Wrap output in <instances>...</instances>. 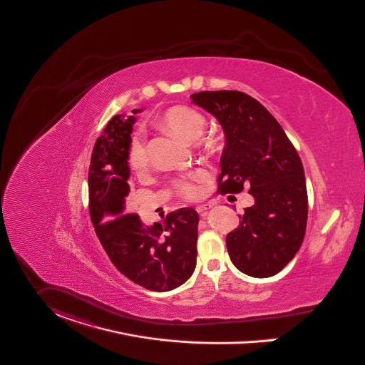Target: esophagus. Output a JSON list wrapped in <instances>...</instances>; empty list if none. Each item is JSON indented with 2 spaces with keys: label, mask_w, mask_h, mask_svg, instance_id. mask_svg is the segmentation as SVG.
Segmentation results:
<instances>
[{
  "label": "esophagus",
  "mask_w": 365,
  "mask_h": 365,
  "mask_svg": "<svg viewBox=\"0 0 365 365\" xmlns=\"http://www.w3.org/2000/svg\"><path fill=\"white\" fill-rule=\"evenodd\" d=\"M210 209H212V205L206 203V205H200V206H197V207H196V212H197L202 217H205Z\"/></svg>",
  "instance_id": "34e87169"
}]
</instances>
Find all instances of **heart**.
<instances>
[{"mask_svg":"<svg viewBox=\"0 0 365 365\" xmlns=\"http://www.w3.org/2000/svg\"><path fill=\"white\" fill-rule=\"evenodd\" d=\"M158 124L162 128L175 133L184 140L195 143L205 131L207 120L205 115L188 105H174L166 109L158 119ZM127 163L134 173L146 170L149 163L148 148L145 140L141 135H135L127 150ZM209 174L206 171L196 170L187 174L185 177L177 178L173 182L175 194L182 199L192 200L203 192V184L207 181Z\"/></svg>","mask_w":365,"mask_h":365,"instance_id":"obj_1","label":"heart"}]
</instances>
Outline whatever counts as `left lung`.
<instances>
[{
  "label": "left lung",
  "instance_id": "obj_1",
  "mask_svg": "<svg viewBox=\"0 0 365 365\" xmlns=\"http://www.w3.org/2000/svg\"><path fill=\"white\" fill-rule=\"evenodd\" d=\"M192 102L215 115L225 133L219 194L249 188L255 205L227 235L234 266L256 278L285 267L303 242L309 199L304 170L281 124L255 98L237 91H200Z\"/></svg>",
  "mask_w": 365,
  "mask_h": 365
}]
</instances>
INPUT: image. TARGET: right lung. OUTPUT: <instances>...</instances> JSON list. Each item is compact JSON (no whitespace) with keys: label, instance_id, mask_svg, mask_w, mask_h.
<instances>
[{"label":"right lung","instance_id":"add662e5","mask_svg":"<svg viewBox=\"0 0 365 365\" xmlns=\"http://www.w3.org/2000/svg\"><path fill=\"white\" fill-rule=\"evenodd\" d=\"M134 122V116H113L94 145L88 170L90 217L98 240L123 275L149 291H171L194 272L199 216L192 207H184L146 227L138 213L124 212Z\"/></svg>","mask_w":365,"mask_h":365}]
</instances>
